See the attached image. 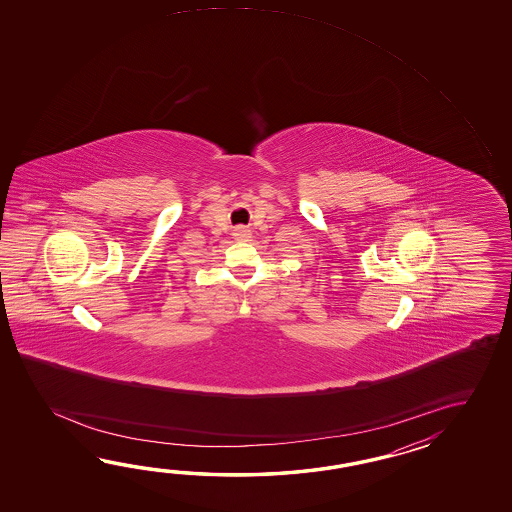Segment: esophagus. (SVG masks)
Here are the masks:
<instances>
[{"mask_svg":"<svg viewBox=\"0 0 512 512\" xmlns=\"http://www.w3.org/2000/svg\"><path fill=\"white\" fill-rule=\"evenodd\" d=\"M236 234H238V236H240V238H245V236H247V230L238 229V230H236Z\"/></svg>","mask_w":512,"mask_h":512,"instance_id":"obj_1","label":"esophagus"}]
</instances>
